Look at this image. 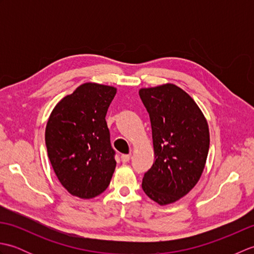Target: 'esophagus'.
<instances>
[{
    "mask_svg": "<svg viewBox=\"0 0 254 254\" xmlns=\"http://www.w3.org/2000/svg\"><path fill=\"white\" fill-rule=\"evenodd\" d=\"M131 159V155H127V154H124V155H122L121 156V160H122V163H127L128 160Z\"/></svg>",
    "mask_w": 254,
    "mask_h": 254,
    "instance_id": "1",
    "label": "esophagus"
}]
</instances>
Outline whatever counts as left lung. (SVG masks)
Returning <instances> with one entry per match:
<instances>
[{
	"label": "left lung",
	"instance_id": "8db88e82",
	"mask_svg": "<svg viewBox=\"0 0 254 254\" xmlns=\"http://www.w3.org/2000/svg\"><path fill=\"white\" fill-rule=\"evenodd\" d=\"M149 113L155 161L142 188L159 205L180 199L202 176L209 148L208 124L185 90L174 84L138 91Z\"/></svg>",
	"mask_w": 254,
	"mask_h": 254
}]
</instances>
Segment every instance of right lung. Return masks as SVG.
<instances>
[{"label": "right lung", "mask_w": 254, "mask_h": 254, "mask_svg": "<svg viewBox=\"0 0 254 254\" xmlns=\"http://www.w3.org/2000/svg\"><path fill=\"white\" fill-rule=\"evenodd\" d=\"M117 88L85 83L58 102L46 127L48 157L72 195L93 198L109 186L117 161L106 115Z\"/></svg>", "instance_id": "1"}]
</instances>
